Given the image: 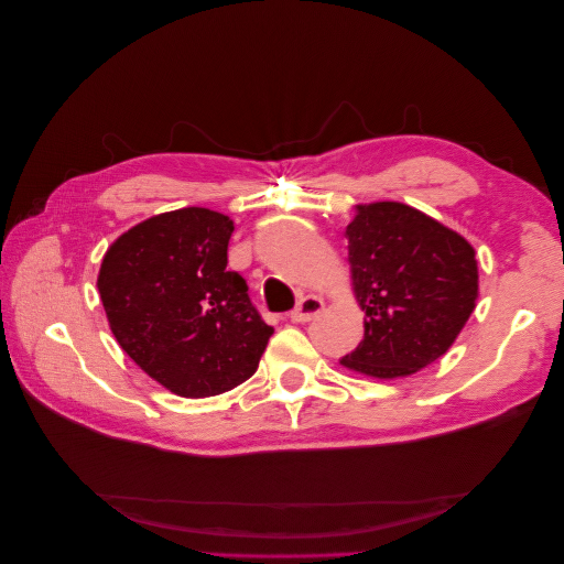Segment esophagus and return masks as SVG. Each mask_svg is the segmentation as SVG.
Wrapping results in <instances>:
<instances>
[{
  "label": "esophagus",
  "instance_id": "esophagus-1",
  "mask_svg": "<svg viewBox=\"0 0 564 564\" xmlns=\"http://www.w3.org/2000/svg\"><path fill=\"white\" fill-rule=\"evenodd\" d=\"M324 308V301L315 294H308V296H301L296 308L289 313V317H292V322H311L313 317H317Z\"/></svg>",
  "mask_w": 564,
  "mask_h": 564
}]
</instances>
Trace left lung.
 <instances>
[{
  "label": "left lung",
  "mask_w": 564,
  "mask_h": 564,
  "mask_svg": "<svg viewBox=\"0 0 564 564\" xmlns=\"http://www.w3.org/2000/svg\"><path fill=\"white\" fill-rule=\"evenodd\" d=\"M346 237L365 338L340 365L383 381L412 377L452 348L475 311V249L402 202L357 204Z\"/></svg>",
  "instance_id": "obj_1"
}]
</instances>
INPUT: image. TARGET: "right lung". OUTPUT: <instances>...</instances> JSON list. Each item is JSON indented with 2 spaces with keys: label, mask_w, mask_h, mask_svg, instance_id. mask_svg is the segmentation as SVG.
<instances>
[{
  "label": "right lung",
  "mask_w": 564,
  "mask_h": 564,
  "mask_svg": "<svg viewBox=\"0 0 564 564\" xmlns=\"http://www.w3.org/2000/svg\"><path fill=\"white\" fill-rule=\"evenodd\" d=\"M230 216L204 207L141 220L108 247L98 294L117 344L181 398H212L253 377L272 336L247 280L226 270Z\"/></svg>",
  "instance_id": "1"
}]
</instances>
